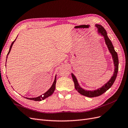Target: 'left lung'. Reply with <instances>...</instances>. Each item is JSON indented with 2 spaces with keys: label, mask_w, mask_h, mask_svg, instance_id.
Here are the masks:
<instances>
[{
  "label": "left lung",
  "mask_w": 128,
  "mask_h": 128,
  "mask_svg": "<svg viewBox=\"0 0 128 128\" xmlns=\"http://www.w3.org/2000/svg\"><path fill=\"white\" fill-rule=\"evenodd\" d=\"M95 26L96 28H97L98 33L100 34H101L102 36L104 38V41H105V43L107 46V48L112 55V59H113V62H114V66L115 67H114V74L113 76L111 77L110 79L108 80L106 83L104 84L101 88L96 89V90H92V91L84 90V88H81L78 83V81H77L76 77L72 73V76L74 82L75 88L76 90L77 91V92H79L80 94L88 96V97H90V98L99 96L100 95L104 93L106 91H107L114 83L116 78L118 72V54L115 51L114 48L111 40H110V38H108L107 36V33L106 32V30L104 29V28L100 24H95Z\"/></svg>",
  "instance_id": "left-lung-1"
}]
</instances>
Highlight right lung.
<instances>
[{"mask_svg": "<svg viewBox=\"0 0 128 128\" xmlns=\"http://www.w3.org/2000/svg\"><path fill=\"white\" fill-rule=\"evenodd\" d=\"M17 37H18V36H17ZM17 37L16 38V39H15V40H14V41L12 42V44H11V45H10V50H9L8 53H7V57H6L7 59V56H8L10 52L11 48H12V46H13V44H14V42H15V40H16ZM6 61H7V59H6ZM56 76H55L54 80V82H53V84H52V85L51 87L50 88L48 89V90L47 91H46L45 93H44V94H43L40 95V96H37V97H36V98H26H26L27 99H29V100H34V101H38V102H39V101H42V100H44V99H46V98L48 97L49 96H51V95L53 94L54 91V90H55V88H56Z\"/></svg>", "mask_w": 128, "mask_h": 128, "instance_id": "1", "label": "right lung"}]
</instances>
